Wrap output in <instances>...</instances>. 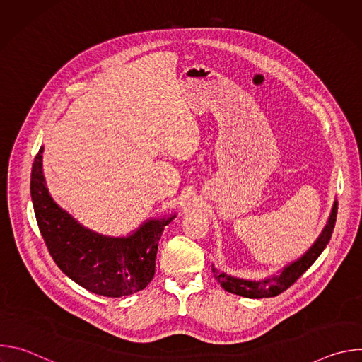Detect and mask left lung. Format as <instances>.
<instances>
[{
    "label": "left lung",
    "mask_w": 362,
    "mask_h": 362,
    "mask_svg": "<svg viewBox=\"0 0 362 362\" xmlns=\"http://www.w3.org/2000/svg\"><path fill=\"white\" fill-rule=\"evenodd\" d=\"M337 212H338V203L335 202L328 225L325 226L324 232L321 233L318 240L314 243V246L309 249L300 257V259H298L296 262L286 267L279 275L272 276L265 281H245V279L228 276L226 274H223L218 269H214L216 279L221 282V285L225 291L240 295V296H246V298L259 299V298H271V296H276V295L282 293L284 291H286L291 285H293L300 278V275L318 259V256L327 247V245L332 236L335 222H337Z\"/></svg>",
    "instance_id": "left-lung-1"
}]
</instances>
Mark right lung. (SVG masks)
Instances as JSON below:
<instances>
[{
  "label": "right lung",
  "instance_id": "add662e5",
  "mask_svg": "<svg viewBox=\"0 0 362 362\" xmlns=\"http://www.w3.org/2000/svg\"><path fill=\"white\" fill-rule=\"evenodd\" d=\"M40 148L31 170V199L38 229L56 265L87 291L120 298L141 291L154 276L158 243L169 219L150 221L129 238L84 229L53 202L44 183Z\"/></svg>",
  "mask_w": 362,
  "mask_h": 362
}]
</instances>
